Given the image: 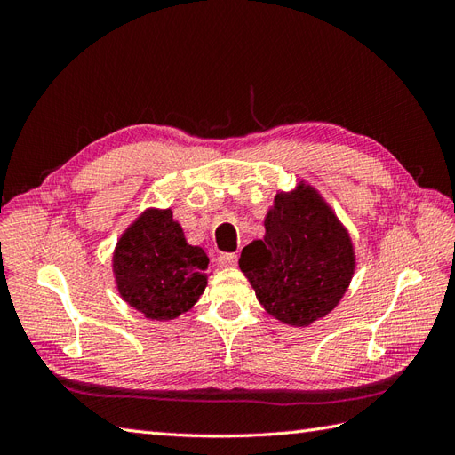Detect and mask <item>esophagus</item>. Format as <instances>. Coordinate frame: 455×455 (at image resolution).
Wrapping results in <instances>:
<instances>
[{"mask_svg": "<svg viewBox=\"0 0 455 455\" xmlns=\"http://www.w3.org/2000/svg\"><path fill=\"white\" fill-rule=\"evenodd\" d=\"M237 254H222L218 256V266L220 267H235L237 266Z\"/></svg>", "mask_w": 455, "mask_h": 455, "instance_id": "esophagus-1", "label": "esophagus"}]
</instances>
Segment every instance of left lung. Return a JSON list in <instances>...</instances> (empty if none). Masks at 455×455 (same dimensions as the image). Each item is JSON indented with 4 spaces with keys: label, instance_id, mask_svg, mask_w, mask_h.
Listing matches in <instances>:
<instances>
[{
    "label": "left lung",
    "instance_id": "1",
    "mask_svg": "<svg viewBox=\"0 0 455 455\" xmlns=\"http://www.w3.org/2000/svg\"><path fill=\"white\" fill-rule=\"evenodd\" d=\"M264 239L246 244L239 267L271 316L309 326L347 292L356 267L353 241L324 197L306 180L277 191Z\"/></svg>",
    "mask_w": 455,
    "mask_h": 455
}]
</instances>
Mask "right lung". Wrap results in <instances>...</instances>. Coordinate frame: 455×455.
Segmentation results:
<instances>
[{"instance_id": "add662e5", "label": "right lung", "mask_w": 455, "mask_h": 455, "mask_svg": "<svg viewBox=\"0 0 455 455\" xmlns=\"http://www.w3.org/2000/svg\"><path fill=\"white\" fill-rule=\"evenodd\" d=\"M206 258L189 244L171 209H146L121 233L112 256L123 301L151 321H172L189 311L206 288Z\"/></svg>"}]
</instances>
